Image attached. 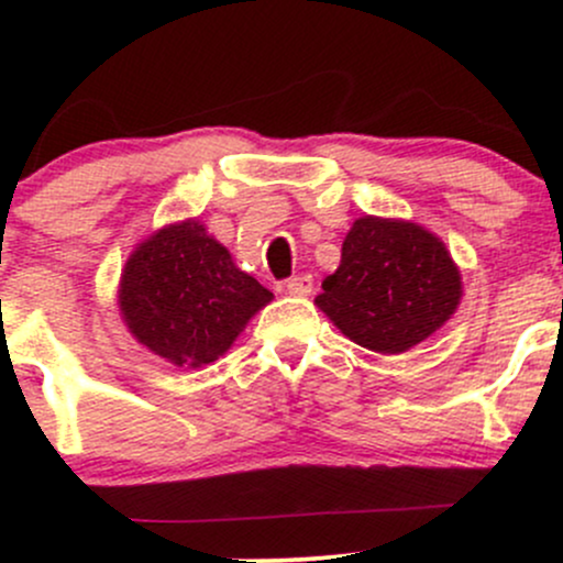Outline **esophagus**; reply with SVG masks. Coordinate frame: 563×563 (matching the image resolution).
I'll return each instance as SVG.
<instances>
[{"label": "esophagus", "instance_id": "esophagus-1", "mask_svg": "<svg viewBox=\"0 0 563 563\" xmlns=\"http://www.w3.org/2000/svg\"><path fill=\"white\" fill-rule=\"evenodd\" d=\"M286 290L290 296H309L312 294V275H296L286 280Z\"/></svg>", "mask_w": 563, "mask_h": 563}]
</instances>
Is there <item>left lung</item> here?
<instances>
[{"mask_svg": "<svg viewBox=\"0 0 563 563\" xmlns=\"http://www.w3.org/2000/svg\"><path fill=\"white\" fill-rule=\"evenodd\" d=\"M461 296V269L434 232L405 219L360 217L314 303L354 344L399 354L439 331Z\"/></svg>", "mask_w": 563, "mask_h": 563, "instance_id": "8db88e82", "label": "left lung"}]
</instances>
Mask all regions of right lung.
Here are the masks:
<instances>
[{"instance_id": "right-lung-1", "label": "right lung", "mask_w": 563, "mask_h": 563, "mask_svg": "<svg viewBox=\"0 0 563 563\" xmlns=\"http://www.w3.org/2000/svg\"><path fill=\"white\" fill-rule=\"evenodd\" d=\"M273 294L235 267L198 219L166 224L132 251L119 283L129 333L177 367L222 357Z\"/></svg>"}]
</instances>
